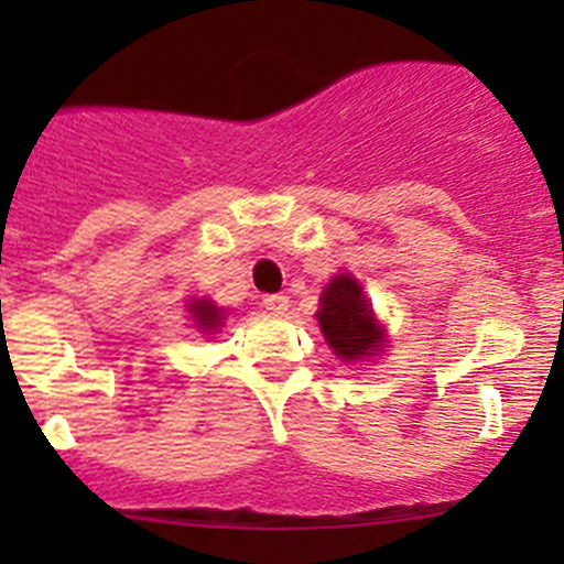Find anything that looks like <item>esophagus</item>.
<instances>
[{
	"mask_svg": "<svg viewBox=\"0 0 564 564\" xmlns=\"http://www.w3.org/2000/svg\"><path fill=\"white\" fill-rule=\"evenodd\" d=\"M261 305H264L270 314L281 316V314H286V311H289V297H286V294H264Z\"/></svg>",
	"mask_w": 564,
	"mask_h": 564,
	"instance_id": "1",
	"label": "esophagus"
}]
</instances>
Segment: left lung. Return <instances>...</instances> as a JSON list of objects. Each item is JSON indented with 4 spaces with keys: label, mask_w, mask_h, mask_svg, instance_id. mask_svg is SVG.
Instances as JSON below:
<instances>
[{
    "label": "left lung",
    "mask_w": 564,
    "mask_h": 564,
    "mask_svg": "<svg viewBox=\"0 0 564 564\" xmlns=\"http://www.w3.org/2000/svg\"><path fill=\"white\" fill-rule=\"evenodd\" d=\"M316 318L324 340L338 360H371L384 349V327L373 316L360 281L346 272L324 286Z\"/></svg>",
    "instance_id": "1"
}]
</instances>
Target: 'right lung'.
I'll return each instance as SVG.
<instances>
[{
    "instance_id": "1",
    "label": "right lung",
    "mask_w": 564,
    "mask_h": 564,
    "mask_svg": "<svg viewBox=\"0 0 564 564\" xmlns=\"http://www.w3.org/2000/svg\"><path fill=\"white\" fill-rule=\"evenodd\" d=\"M187 314H191L193 322H196V329H202V333H215V329L224 327V318H226L224 308H218L213 300H196V297L187 303Z\"/></svg>"
}]
</instances>
